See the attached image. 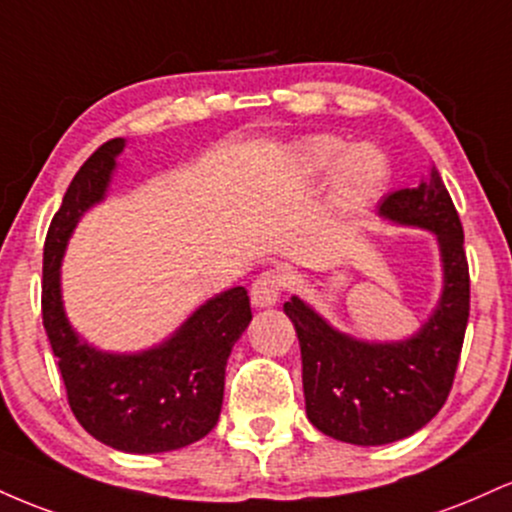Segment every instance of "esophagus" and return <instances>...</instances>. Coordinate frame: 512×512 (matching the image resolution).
Wrapping results in <instances>:
<instances>
[{
  "label": "esophagus",
  "mask_w": 512,
  "mask_h": 512,
  "mask_svg": "<svg viewBox=\"0 0 512 512\" xmlns=\"http://www.w3.org/2000/svg\"><path fill=\"white\" fill-rule=\"evenodd\" d=\"M284 284H286L284 274L276 272V269H267V272H262L255 281H252V286H250L252 303H255L257 308L274 305L276 301H279L281 291H284Z\"/></svg>",
  "instance_id": "esophagus-1"
}]
</instances>
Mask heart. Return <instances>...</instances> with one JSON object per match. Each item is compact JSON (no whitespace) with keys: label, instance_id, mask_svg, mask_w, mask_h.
Segmentation results:
<instances>
[{"label":"heart","instance_id":"obj_1","mask_svg":"<svg viewBox=\"0 0 512 512\" xmlns=\"http://www.w3.org/2000/svg\"><path fill=\"white\" fill-rule=\"evenodd\" d=\"M346 142L332 134H317L298 149V168L308 178L334 170V199L344 209H361L383 192L390 166L375 146L358 144L346 152Z\"/></svg>","mask_w":512,"mask_h":512}]
</instances>
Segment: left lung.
I'll list each match as a JSON object with an SVG mask.
<instances>
[{
	"label": "left lung",
	"instance_id": "obj_1",
	"mask_svg": "<svg viewBox=\"0 0 512 512\" xmlns=\"http://www.w3.org/2000/svg\"><path fill=\"white\" fill-rule=\"evenodd\" d=\"M380 214L438 236L445 289L424 330L402 344H366L332 330L298 298L284 303L301 342L308 419L354 445L395 443L424 428L448 399L469 320V264L460 214L436 168L390 192Z\"/></svg>",
	"mask_w": 512,
	"mask_h": 512
}]
</instances>
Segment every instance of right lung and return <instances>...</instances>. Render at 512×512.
Returning a JSON list of instances; mask_svg holds the SVG:
<instances>
[{
	"label": "right lung",
	"mask_w": 512,
	"mask_h": 512,
	"mask_svg": "<svg viewBox=\"0 0 512 512\" xmlns=\"http://www.w3.org/2000/svg\"><path fill=\"white\" fill-rule=\"evenodd\" d=\"M122 146V139L98 146L64 192L45 238L40 305L76 421L110 448L149 455L185 448L216 426L226 361L252 310L248 291L238 286L211 298L173 339L144 354H101L79 342L62 310L60 260L79 216L103 199Z\"/></svg>",
	"instance_id": "add662e5"
}]
</instances>
